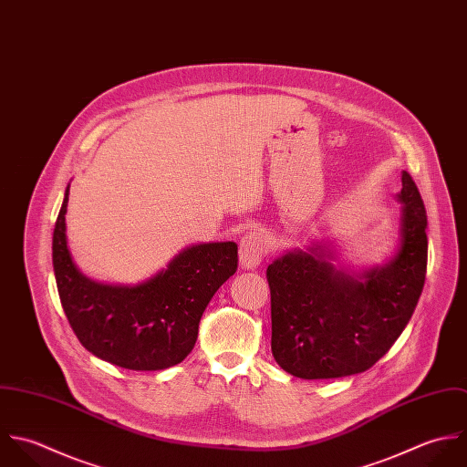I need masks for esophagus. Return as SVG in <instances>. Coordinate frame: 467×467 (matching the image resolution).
Masks as SVG:
<instances>
[{
  "label": "esophagus",
  "instance_id": "esophagus-1",
  "mask_svg": "<svg viewBox=\"0 0 467 467\" xmlns=\"http://www.w3.org/2000/svg\"><path fill=\"white\" fill-rule=\"evenodd\" d=\"M269 251V242L262 233L251 231L240 240V265L242 269H256Z\"/></svg>",
  "mask_w": 467,
  "mask_h": 467
}]
</instances>
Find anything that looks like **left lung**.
Segmentation results:
<instances>
[{
  "mask_svg": "<svg viewBox=\"0 0 467 467\" xmlns=\"http://www.w3.org/2000/svg\"><path fill=\"white\" fill-rule=\"evenodd\" d=\"M400 182L399 242L382 264L336 266V244L319 240L269 265L271 348L285 372L299 379L367 372L406 328L426 280L428 218L410 173L402 171Z\"/></svg>",
  "mask_w": 467,
  "mask_h": 467,
  "instance_id": "left-lung-1",
  "label": "left lung"
}]
</instances>
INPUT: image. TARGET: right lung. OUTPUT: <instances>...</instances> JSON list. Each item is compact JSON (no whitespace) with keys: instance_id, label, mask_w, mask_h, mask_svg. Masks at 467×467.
Listing matches in <instances>:
<instances>
[{"instance_id":"right-lung-1","label":"right lung","mask_w":467,"mask_h":467,"mask_svg":"<svg viewBox=\"0 0 467 467\" xmlns=\"http://www.w3.org/2000/svg\"><path fill=\"white\" fill-rule=\"evenodd\" d=\"M70 184L52 238V264L63 310L81 345L95 358L128 370H166L191 354L214 292L238 267L234 242L194 244L166 269L137 285L88 278L67 238Z\"/></svg>"}]
</instances>
